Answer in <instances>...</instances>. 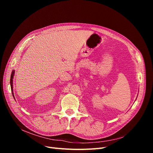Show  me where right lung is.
Listing matches in <instances>:
<instances>
[{
    "instance_id": "1",
    "label": "right lung",
    "mask_w": 153,
    "mask_h": 153,
    "mask_svg": "<svg viewBox=\"0 0 153 153\" xmlns=\"http://www.w3.org/2000/svg\"><path fill=\"white\" fill-rule=\"evenodd\" d=\"M14 72H15V71L13 70L12 72V74H11V76H10V87H11V90H12V95L14 97V95H13V76H14ZM15 99V97H14Z\"/></svg>"
}]
</instances>
